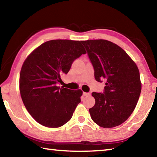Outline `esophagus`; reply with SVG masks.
Masks as SVG:
<instances>
[{"label": "esophagus", "mask_w": 157, "mask_h": 157, "mask_svg": "<svg viewBox=\"0 0 157 157\" xmlns=\"http://www.w3.org/2000/svg\"><path fill=\"white\" fill-rule=\"evenodd\" d=\"M90 94L89 93H86V92H83V95L84 96H88V95H89Z\"/></svg>", "instance_id": "34e87169"}]
</instances>
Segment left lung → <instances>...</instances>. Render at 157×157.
Here are the masks:
<instances>
[{
	"instance_id": "8db88e82",
	"label": "left lung",
	"mask_w": 157,
	"mask_h": 157,
	"mask_svg": "<svg viewBox=\"0 0 157 157\" xmlns=\"http://www.w3.org/2000/svg\"><path fill=\"white\" fill-rule=\"evenodd\" d=\"M94 69L95 79L106 81L103 93L93 92L95 105L89 109L95 123L111 128L124 123L136 107L141 91L140 73L118 45L103 39L82 41Z\"/></svg>"
}]
</instances>
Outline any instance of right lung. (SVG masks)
Segmentation results:
<instances>
[{"label":"right lung","instance_id":"1","mask_svg":"<svg viewBox=\"0 0 157 157\" xmlns=\"http://www.w3.org/2000/svg\"><path fill=\"white\" fill-rule=\"evenodd\" d=\"M85 53L81 41L56 39L41 44L25 60L20 73V94L37 123L55 128L72 118L82 91L58 84L61 75L67 74L74 61Z\"/></svg>","mask_w":157,"mask_h":157}]
</instances>
